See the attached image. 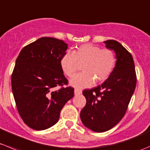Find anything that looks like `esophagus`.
<instances>
[{
	"label": "esophagus",
	"mask_w": 150,
	"mask_h": 150,
	"mask_svg": "<svg viewBox=\"0 0 150 150\" xmlns=\"http://www.w3.org/2000/svg\"><path fill=\"white\" fill-rule=\"evenodd\" d=\"M81 93V90H80V89H75L74 90V94L75 96H76V95H79Z\"/></svg>",
	"instance_id": "34e87169"
}]
</instances>
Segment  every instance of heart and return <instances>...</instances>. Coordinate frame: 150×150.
<instances>
[{"label":"heart","instance_id":"heart-1","mask_svg":"<svg viewBox=\"0 0 150 150\" xmlns=\"http://www.w3.org/2000/svg\"><path fill=\"white\" fill-rule=\"evenodd\" d=\"M116 55L110 49H101L92 44H85L73 52L68 51L62 56L60 65L66 76H73L78 71V63H84V72L74 76L70 80L71 85L76 87H87L96 80L105 81L112 74L116 65Z\"/></svg>","mask_w":150,"mask_h":150}]
</instances>
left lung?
Wrapping results in <instances>:
<instances>
[{
	"instance_id": "1",
	"label": "left lung",
	"mask_w": 150,
	"mask_h": 150,
	"mask_svg": "<svg viewBox=\"0 0 150 150\" xmlns=\"http://www.w3.org/2000/svg\"><path fill=\"white\" fill-rule=\"evenodd\" d=\"M116 54L112 74L101 85L82 92L87 103L80 112L82 123L94 132L102 133L115 127L127 111L136 85L133 59L118 41H103Z\"/></svg>"
}]
</instances>
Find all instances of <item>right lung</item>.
Instances as JSON below:
<instances>
[{"mask_svg":"<svg viewBox=\"0 0 150 150\" xmlns=\"http://www.w3.org/2000/svg\"><path fill=\"white\" fill-rule=\"evenodd\" d=\"M68 44L42 37L25 47L16 60L11 88L17 110L27 125L36 130L56 124L64 105L74 97L60 65Z\"/></svg>","mask_w":150,"mask_h":150,"instance_id":"1","label":"right lung"}]
</instances>
